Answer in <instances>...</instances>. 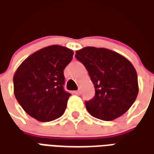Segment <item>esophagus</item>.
Wrapping results in <instances>:
<instances>
[{
    "mask_svg": "<svg viewBox=\"0 0 154 154\" xmlns=\"http://www.w3.org/2000/svg\"><path fill=\"white\" fill-rule=\"evenodd\" d=\"M74 94H76V95H80V94H81V90L75 91H74Z\"/></svg>",
    "mask_w": 154,
    "mask_h": 154,
    "instance_id": "obj_1",
    "label": "esophagus"
}]
</instances>
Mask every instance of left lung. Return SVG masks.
<instances>
[{
	"label": "left lung",
	"mask_w": 154,
	"mask_h": 154,
	"mask_svg": "<svg viewBox=\"0 0 154 154\" xmlns=\"http://www.w3.org/2000/svg\"><path fill=\"white\" fill-rule=\"evenodd\" d=\"M75 57L87 68L95 86V97L86 101L91 116L113 120L125 113L139 93L135 68L126 57L104 48L85 47Z\"/></svg>",
	"instance_id": "left-lung-1"
}]
</instances>
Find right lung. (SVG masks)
I'll list each match as a JSON object with an SVG mask.
<instances>
[{"mask_svg": "<svg viewBox=\"0 0 154 154\" xmlns=\"http://www.w3.org/2000/svg\"><path fill=\"white\" fill-rule=\"evenodd\" d=\"M73 51L51 45L29 55L13 77L14 94L26 113L41 122L63 116L70 93L63 89V70Z\"/></svg>", "mask_w": 154, "mask_h": 154, "instance_id": "1", "label": "right lung"}]
</instances>
